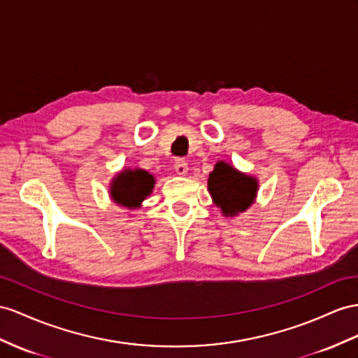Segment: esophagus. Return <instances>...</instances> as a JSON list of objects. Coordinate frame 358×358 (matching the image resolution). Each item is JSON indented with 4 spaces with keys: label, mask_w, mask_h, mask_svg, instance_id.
<instances>
[{
    "label": "esophagus",
    "mask_w": 358,
    "mask_h": 358,
    "mask_svg": "<svg viewBox=\"0 0 358 358\" xmlns=\"http://www.w3.org/2000/svg\"><path fill=\"white\" fill-rule=\"evenodd\" d=\"M173 168H176V172L178 173V176H185V173H187V162L185 159H177L176 163H173Z\"/></svg>",
    "instance_id": "1"
}]
</instances>
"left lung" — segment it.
Returning a JSON list of instances; mask_svg holds the SVG:
<instances>
[{
	"label": "left lung",
	"mask_w": 358,
	"mask_h": 358,
	"mask_svg": "<svg viewBox=\"0 0 358 358\" xmlns=\"http://www.w3.org/2000/svg\"><path fill=\"white\" fill-rule=\"evenodd\" d=\"M208 190L215 204L221 207L222 213L225 216H234L239 212H245L252 204L257 194V181L237 172L225 162H219L208 176Z\"/></svg>",
	"instance_id": "1"
}]
</instances>
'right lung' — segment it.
<instances>
[{"instance_id":"add662e5","label":"right lung","mask_w":358,"mask_h":358,"mask_svg":"<svg viewBox=\"0 0 358 358\" xmlns=\"http://www.w3.org/2000/svg\"><path fill=\"white\" fill-rule=\"evenodd\" d=\"M154 187V177L142 169H127L119 173L112 185V198L116 204L128 208L139 207Z\"/></svg>"}]
</instances>
